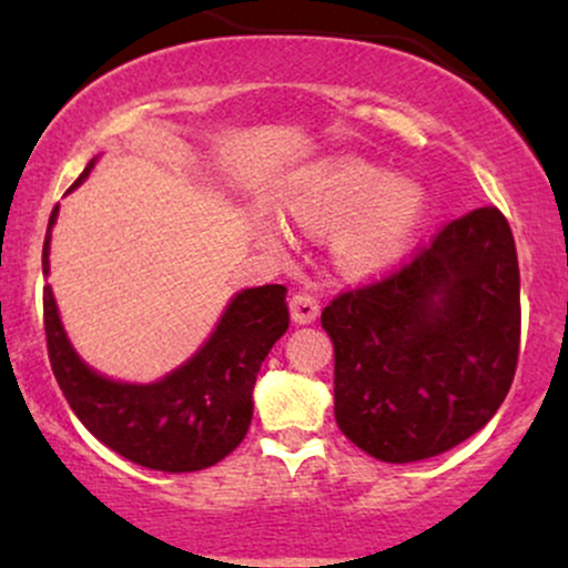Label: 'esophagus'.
Segmentation results:
<instances>
[{"label":"esophagus","mask_w":568,"mask_h":568,"mask_svg":"<svg viewBox=\"0 0 568 568\" xmlns=\"http://www.w3.org/2000/svg\"><path fill=\"white\" fill-rule=\"evenodd\" d=\"M317 315H321V304H317L315 296H310V293H296V296L291 298V317L296 325L315 323Z\"/></svg>","instance_id":"34e87169"}]
</instances>
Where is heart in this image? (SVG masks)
<instances>
[{
    "label": "heart",
    "mask_w": 568,
    "mask_h": 568,
    "mask_svg": "<svg viewBox=\"0 0 568 568\" xmlns=\"http://www.w3.org/2000/svg\"><path fill=\"white\" fill-rule=\"evenodd\" d=\"M283 211L310 232H331L328 247L347 277H379L406 262L427 216V192L406 175L389 179L366 160L342 158L310 168L283 194ZM270 245L288 243L266 221Z\"/></svg>",
    "instance_id": "heart-1"
}]
</instances>
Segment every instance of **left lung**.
Returning a JSON list of instances; mask_svg holds the SVG:
<instances>
[{"label": "left lung", "instance_id": "8db88e82", "mask_svg": "<svg viewBox=\"0 0 568 568\" xmlns=\"http://www.w3.org/2000/svg\"><path fill=\"white\" fill-rule=\"evenodd\" d=\"M334 338L336 425L389 462L459 446L507 397L520 342L515 240L497 207L454 219L382 283L323 310Z\"/></svg>", "mask_w": 568, "mask_h": 568}]
</instances>
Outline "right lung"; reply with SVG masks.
Wrapping results in <instances>:
<instances>
[{"label": "right lung", "mask_w": 568, "mask_h": 568, "mask_svg": "<svg viewBox=\"0 0 568 568\" xmlns=\"http://www.w3.org/2000/svg\"><path fill=\"white\" fill-rule=\"evenodd\" d=\"M88 162L69 192L88 179ZM50 213L42 275H50ZM285 285L237 291L200 349L160 379L139 384L98 374L63 328L53 288L44 285V334L50 366L71 410L103 446L160 473H194L216 465L245 438L253 419V387L264 357L288 331Z\"/></svg>", "instance_id": "1"}]
</instances>
